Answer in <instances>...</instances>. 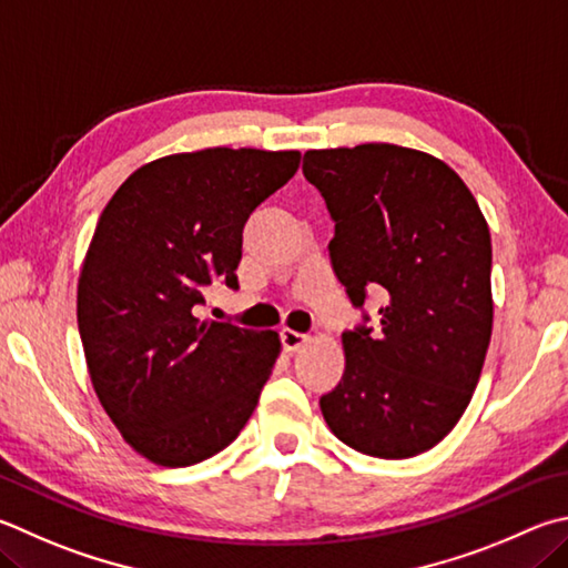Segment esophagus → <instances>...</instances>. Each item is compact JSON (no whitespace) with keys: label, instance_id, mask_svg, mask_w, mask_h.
Returning a JSON list of instances; mask_svg holds the SVG:
<instances>
[{"label":"esophagus","instance_id":"34e87169","mask_svg":"<svg viewBox=\"0 0 568 568\" xmlns=\"http://www.w3.org/2000/svg\"><path fill=\"white\" fill-rule=\"evenodd\" d=\"M281 339H283L285 349H291V353H295V349H301L303 345H307V339H311V335H305V333H297V329L285 327L283 333H281Z\"/></svg>","mask_w":568,"mask_h":568}]
</instances>
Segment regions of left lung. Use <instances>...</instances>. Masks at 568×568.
<instances>
[{
    "label": "left lung",
    "mask_w": 568,
    "mask_h": 568,
    "mask_svg": "<svg viewBox=\"0 0 568 568\" xmlns=\"http://www.w3.org/2000/svg\"><path fill=\"white\" fill-rule=\"evenodd\" d=\"M303 173L335 221L327 248L347 297L355 307L367 293L385 297L375 335L343 333L345 373L320 409L363 455H422L455 429L487 357L489 225L457 173L425 151H307Z\"/></svg>",
    "instance_id": "left-lung-1"
}]
</instances>
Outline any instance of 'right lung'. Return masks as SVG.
Wrapping results in <instances>:
<instances>
[{
    "instance_id": "add662e5",
    "label": "right lung",
    "mask_w": 568,
    "mask_h": 568,
    "mask_svg": "<svg viewBox=\"0 0 568 568\" xmlns=\"http://www.w3.org/2000/svg\"><path fill=\"white\" fill-rule=\"evenodd\" d=\"M301 151L203 149L131 173L81 265L79 335L121 437L191 467L241 435L281 355L275 329L195 317L213 283L239 291L243 225L295 176Z\"/></svg>"
}]
</instances>
